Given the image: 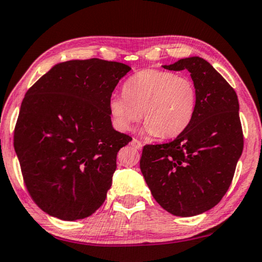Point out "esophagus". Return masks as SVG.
<instances>
[{
    "instance_id": "esophagus-1",
    "label": "esophagus",
    "mask_w": 262,
    "mask_h": 262,
    "mask_svg": "<svg viewBox=\"0 0 262 262\" xmlns=\"http://www.w3.org/2000/svg\"><path fill=\"white\" fill-rule=\"evenodd\" d=\"M130 144L134 148H136V149H141V148H142V142L139 141L138 139H133L130 141Z\"/></svg>"
}]
</instances>
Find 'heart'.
<instances>
[{"instance_id":"heart-1","label":"heart","mask_w":262,"mask_h":262,"mask_svg":"<svg viewBox=\"0 0 262 262\" xmlns=\"http://www.w3.org/2000/svg\"><path fill=\"white\" fill-rule=\"evenodd\" d=\"M196 103V87L189 77L144 69L124 82L123 95L109 100V113L120 130H130L142 118L147 133L173 138L188 127Z\"/></svg>"}]
</instances>
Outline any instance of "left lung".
Returning <instances> with one entry per match:
<instances>
[{"mask_svg":"<svg viewBox=\"0 0 262 262\" xmlns=\"http://www.w3.org/2000/svg\"><path fill=\"white\" fill-rule=\"evenodd\" d=\"M168 70L187 69L198 92L188 127L168 143L143 147L140 169L156 202L177 216H194L216 206L231 186L244 149L236 93L199 56Z\"/></svg>","mask_w":262,"mask_h":262,"instance_id":"obj_1","label":"left lung"}]
</instances>
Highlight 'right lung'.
Here are the masks:
<instances>
[{
  "label": "right lung",
  "mask_w": 262,
  "mask_h": 262,
  "mask_svg": "<svg viewBox=\"0 0 262 262\" xmlns=\"http://www.w3.org/2000/svg\"><path fill=\"white\" fill-rule=\"evenodd\" d=\"M130 69L100 58L61 62L26 93L14 147L31 199L49 215L80 220L106 200L118 151L132 141L113 128L109 100Z\"/></svg>",
  "instance_id": "add662e5"
}]
</instances>
